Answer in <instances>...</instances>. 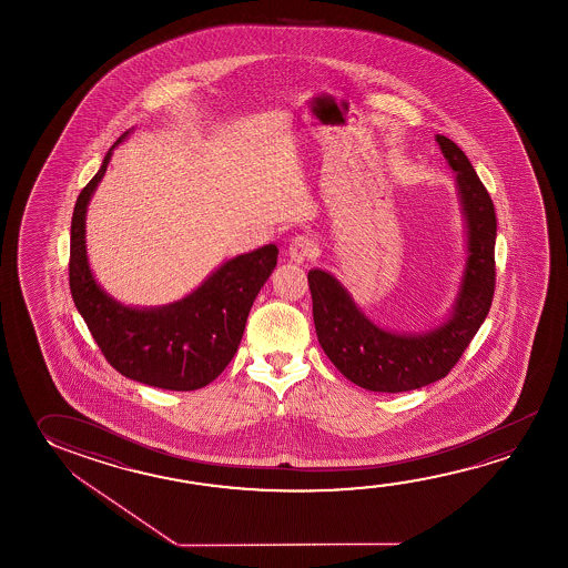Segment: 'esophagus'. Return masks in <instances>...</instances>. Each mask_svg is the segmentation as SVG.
Returning a JSON list of instances; mask_svg holds the SVG:
<instances>
[{"instance_id":"34e87169","label":"esophagus","mask_w":568,"mask_h":568,"mask_svg":"<svg viewBox=\"0 0 568 568\" xmlns=\"http://www.w3.org/2000/svg\"><path fill=\"white\" fill-rule=\"evenodd\" d=\"M315 240L308 237V235H297V237H293L291 243H288V257H291V261H295V263L307 261L308 257L315 255Z\"/></svg>"}]
</instances>
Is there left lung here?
Here are the masks:
<instances>
[{
	"instance_id": "1",
	"label": "left lung",
	"mask_w": 568,
	"mask_h": 568,
	"mask_svg": "<svg viewBox=\"0 0 568 568\" xmlns=\"http://www.w3.org/2000/svg\"><path fill=\"white\" fill-rule=\"evenodd\" d=\"M465 220L464 273L454 305L439 325L419 333H394L373 323L328 271H308L316 336L331 363L356 386L373 392H408L447 376L491 308L495 291L497 220L491 197L464 150L436 134Z\"/></svg>"
}]
</instances>
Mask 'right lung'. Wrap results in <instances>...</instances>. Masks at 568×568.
Listing matches in <instances>:
<instances>
[{
	"mask_svg": "<svg viewBox=\"0 0 568 568\" xmlns=\"http://www.w3.org/2000/svg\"><path fill=\"white\" fill-rule=\"evenodd\" d=\"M112 144L93 180L77 197L71 222L69 285L75 307L104 358L122 376L164 390H197L224 373L265 281L277 265L275 243L235 255L202 281L190 295L162 307H131L111 297L87 257V207L103 180Z\"/></svg>",
	"mask_w": 568,
	"mask_h": 568,
	"instance_id": "1",
	"label": "right lung"
}]
</instances>
